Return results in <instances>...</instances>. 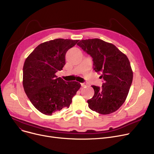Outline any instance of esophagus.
I'll use <instances>...</instances> for the list:
<instances>
[{"instance_id":"esophagus-1","label":"esophagus","mask_w":154,"mask_h":154,"mask_svg":"<svg viewBox=\"0 0 154 154\" xmlns=\"http://www.w3.org/2000/svg\"><path fill=\"white\" fill-rule=\"evenodd\" d=\"M87 85H87V83H81V86L83 87H87Z\"/></svg>"}]
</instances>
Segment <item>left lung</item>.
Returning a JSON list of instances; mask_svg holds the SVG:
<instances>
[{
    "label": "left lung",
    "instance_id": "left-lung-1",
    "mask_svg": "<svg viewBox=\"0 0 154 154\" xmlns=\"http://www.w3.org/2000/svg\"><path fill=\"white\" fill-rule=\"evenodd\" d=\"M93 58V69L102 74L101 88L92 85L93 97L88 107L107 115L117 110L126 100L133 80V72L127 55L114 44L99 38L81 40L77 44Z\"/></svg>",
    "mask_w": 154,
    "mask_h": 154
}]
</instances>
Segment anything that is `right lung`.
Masks as SVG:
<instances>
[{"label":"right lung","mask_w":154,"mask_h":154,"mask_svg":"<svg viewBox=\"0 0 154 154\" xmlns=\"http://www.w3.org/2000/svg\"><path fill=\"white\" fill-rule=\"evenodd\" d=\"M79 40L57 38L39 44L26 58L22 84L33 106L42 114L52 116L69 108L80 83L66 82L55 75L66 64V54Z\"/></svg>","instance_id":"right-lung-1"}]
</instances>
